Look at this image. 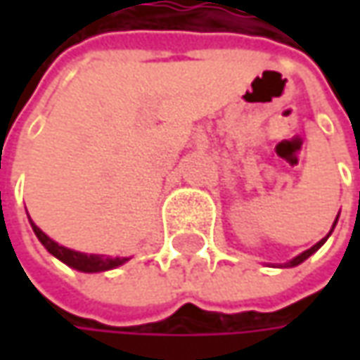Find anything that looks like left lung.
Returning a JSON list of instances; mask_svg holds the SVG:
<instances>
[{"label": "left lung", "mask_w": 360, "mask_h": 360, "mask_svg": "<svg viewBox=\"0 0 360 360\" xmlns=\"http://www.w3.org/2000/svg\"><path fill=\"white\" fill-rule=\"evenodd\" d=\"M337 220H339V214H337V218H335V222H333V229H330V232L326 234L323 240H319V242H316V244H314V246H311L309 250H304V252H300V255H298V256H295L292 260H288V262H284V264H278V269H292V266H298V264H300V262H304V260H307L309 256L314 255V252H316V250H319V248H321V246L325 244L326 238H328V236L333 234V230H335V226H337Z\"/></svg>", "instance_id": "obj_1"}]
</instances>
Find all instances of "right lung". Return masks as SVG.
Here are the masks:
<instances>
[{"label":"right lung","instance_id":"obj_1","mask_svg":"<svg viewBox=\"0 0 360 360\" xmlns=\"http://www.w3.org/2000/svg\"><path fill=\"white\" fill-rule=\"evenodd\" d=\"M27 218H30V214H27ZM30 224L34 229L37 240L46 246L49 255L56 256L58 260H62L63 264H68L70 269L79 270V272H105V270L118 269L124 262L130 260V258H120V256L112 258V256L104 255H86V252H77V250H72V248H65L56 240H51L44 230L37 229L32 218H30Z\"/></svg>","mask_w":360,"mask_h":360}]
</instances>
